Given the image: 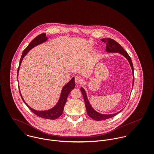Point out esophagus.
Returning a JSON list of instances; mask_svg holds the SVG:
<instances>
[{
    "label": "esophagus",
    "instance_id": "34e87169",
    "mask_svg": "<svg viewBox=\"0 0 154 154\" xmlns=\"http://www.w3.org/2000/svg\"><path fill=\"white\" fill-rule=\"evenodd\" d=\"M75 82L77 83V84H81L83 82V79L80 76L77 75V76H75Z\"/></svg>",
    "mask_w": 154,
    "mask_h": 154
}]
</instances>
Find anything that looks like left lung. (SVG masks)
<instances>
[{"label": "left lung", "instance_id": "1", "mask_svg": "<svg viewBox=\"0 0 154 154\" xmlns=\"http://www.w3.org/2000/svg\"><path fill=\"white\" fill-rule=\"evenodd\" d=\"M103 42L106 43V51L107 53H119L120 54L123 55L124 57H125L126 58V59L128 60L131 69L132 70V74H133V84H132V87H133V84H134V70H133V63H132V60L131 57L129 56V54H128V53L123 49V48L121 46V45L119 44L117 42H116L115 40L110 38H103L101 40ZM81 91L82 92V95L84 97V101H85V107L87 109V114L88 116L91 117L92 119L97 120V121H101V120H106L108 119L111 118L112 117H114V116L117 115L119 112H121L122 110L119 111V112L114 113V114H101L98 112H97V111L94 110L92 106H91L89 101H88V98H87V95L86 94V92L85 91V89L82 87L81 88Z\"/></svg>", "mask_w": 154, "mask_h": 154}]
</instances>
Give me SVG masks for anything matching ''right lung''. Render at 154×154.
Wrapping results in <instances>:
<instances>
[{
	"label": "right lung",
	"instance_id": "right-lung-1",
	"mask_svg": "<svg viewBox=\"0 0 154 154\" xmlns=\"http://www.w3.org/2000/svg\"><path fill=\"white\" fill-rule=\"evenodd\" d=\"M47 39H48V37H46L45 33L41 34L38 35V36H37L34 40H32V42L27 46V47L23 50L21 59H20V65H19L18 69V72H17V77L18 78V73H19L20 67L21 65L23 57L27 54V53L30 50H31L32 48H33L34 47H35V46L39 45V44H42L44 42H45L47 40ZM75 78L73 77L70 79V81L68 83H67L62 88L59 100L57 103L56 104V105L54 107H53L49 110H44V111L34 110V109H32L31 107H29L25 103V100H23L20 88H19V90H20V95H21V97L22 98L23 101L32 112H34L37 116H39L40 117H42V118L47 119H50V120H54V119H56L58 117H59L62 114L63 111L64 109V107H65V105L66 101H67V98L69 93L70 92V91L75 88Z\"/></svg>",
	"mask_w": 154,
	"mask_h": 154
}]
</instances>
